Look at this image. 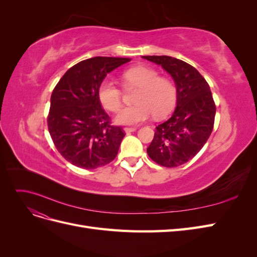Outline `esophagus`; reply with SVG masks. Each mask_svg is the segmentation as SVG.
<instances>
[{
  "label": "esophagus",
  "instance_id": "1",
  "mask_svg": "<svg viewBox=\"0 0 257 257\" xmlns=\"http://www.w3.org/2000/svg\"><path fill=\"white\" fill-rule=\"evenodd\" d=\"M137 130V127H125L124 128V132L125 133H131V132H135Z\"/></svg>",
  "mask_w": 257,
  "mask_h": 257
}]
</instances>
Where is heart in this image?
Returning a JSON list of instances; mask_svg holds the SVG:
<instances>
[{
  "instance_id": "obj_1",
  "label": "heart",
  "mask_w": 257,
  "mask_h": 257,
  "mask_svg": "<svg viewBox=\"0 0 257 257\" xmlns=\"http://www.w3.org/2000/svg\"><path fill=\"white\" fill-rule=\"evenodd\" d=\"M126 87H137L133 106L124 107L115 115L114 122L120 125H136L147 120L151 113L161 118L173 109L177 92L175 84L160 77L154 69L147 66L132 67L122 74ZM98 99L109 111H118L122 105L121 90L112 80L105 79L98 87Z\"/></svg>"
}]
</instances>
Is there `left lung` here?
Returning a JSON list of instances; mask_svg holds the SVG:
<instances>
[{
	"mask_svg": "<svg viewBox=\"0 0 257 257\" xmlns=\"http://www.w3.org/2000/svg\"><path fill=\"white\" fill-rule=\"evenodd\" d=\"M143 58L172 76L177 91L175 111L155 127L147 153L161 166H180L200 151L213 130L216 108L212 93L197 69L184 61L168 56Z\"/></svg>",
	"mask_w": 257,
	"mask_h": 257,
	"instance_id": "obj_1",
	"label": "left lung"
}]
</instances>
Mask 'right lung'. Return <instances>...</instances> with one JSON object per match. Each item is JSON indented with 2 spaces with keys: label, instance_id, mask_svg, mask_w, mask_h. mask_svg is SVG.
I'll return each mask as SVG.
<instances>
[{
  "label": "right lung",
  "instance_id": "add662e5",
  "mask_svg": "<svg viewBox=\"0 0 257 257\" xmlns=\"http://www.w3.org/2000/svg\"><path fill=\"white\" fill-rule=\"evenodd\" d=\"M131 60L95 57L77 63L60 79L50 98L48 130L58 151L83 169L114 160L124 137L98 99V87L107 74Z\"/></svg>",
  "mask_w": 257,
  "mask_h": 257
}]
</instances>
